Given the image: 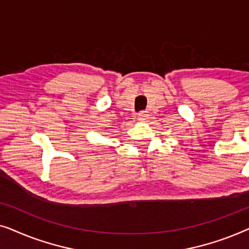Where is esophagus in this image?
I'll list each match as a JSON object with an SVG mask.
<instances>
[{
  "mask_svg": "<svg viewBox=\"0 0 249 249\" xmlns=\"http://www.w3.org/2000/svg\"><path fill=\"white\" fill-rule=\"evenodd\" d=\"M147 117H148V114H147V112H146V111H142V112H139V113H138V119L141 121H145L146 119H147Z\"/></svg>",
  "mask_w": 249,
  "mask_h": 249,
  "instance_id": "34e87169",
  "label": "esophagus"
}]
</instances>
